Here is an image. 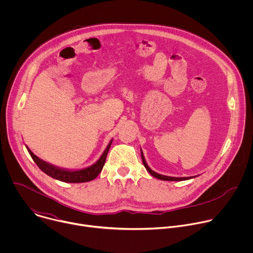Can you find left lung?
Wrapping results in <instances>:
<instances>
[{
  "label": "left lung",
  "instance_id": "left-lung-1",
  "mask_svg": "<svg viewBox=\"0 0 253 253\" xmlns=\"http://www.w3.org/2000/svg\"><path fill=\"white\" fill-rule=\"evenodd\" d=\"M141 158H142L143 165L145 166L146 170H147V171H148L152 176H154V177H155V178H157V179L165 180V181H181V180H188V179L194 178L193 176H191V177H171V176H166V175L159 174V173H157V172L153 171V170L148 166V164H147V162H146V160H145V157H144V154H143L142 150H141Z\"/></svg>",
  "mask_w": 253,
  "mask_h": 253
}]
</instances>
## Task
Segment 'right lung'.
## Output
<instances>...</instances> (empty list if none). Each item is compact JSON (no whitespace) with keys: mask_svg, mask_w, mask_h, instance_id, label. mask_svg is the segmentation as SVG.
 <instances>
[{"mask_svg":"<svg viewBox=\"0 0 253 253\" xmlns=\"http://www.w3.org/2000/svg\"><path fill=\"white\" fill-rule=\"evenodd\" d=\"M113 139L110 140L109 144H108L107 147L105 148L104 152L100 156V158L92 165L81 168V169H67V168H62L58 167L56 165H53L49 162L44 161L43 159L39 158L37 155H35L31 149L26 145V148L31 155L32 159L35 161V163L38 165V167L47 175L50 177L59 180V181L66 182V183H83V182H88L91 181V180L95 179L99 173L102 171L103 166L106 161V157L108 154V151H109L111 144H112Z\"/></svg>","mask_w":253,"mask_h":253,"instance_id":"right-lung-1","label":"right lung"}]
</instances>
